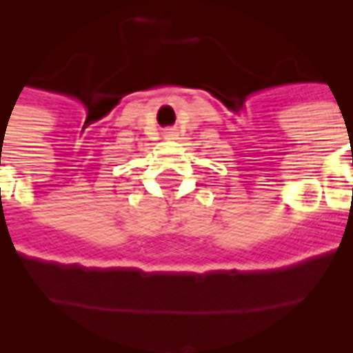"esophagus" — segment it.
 <instances>
[{"label":"esophagus","mask_w":353,"mask_h":353,"mask_svg":"<svg viewBox=\"0 0 353 353\" xmlns=\"http://www.w3.org/2000/svg\"><path fill=\"white\" fill-rule=\"evenodd\" d=\"M166 135H174V133H172V132H168V133H166Z\"/></svg>","instance_id":"esophagus-1"}]
</instances>
